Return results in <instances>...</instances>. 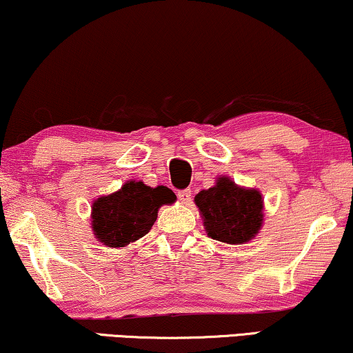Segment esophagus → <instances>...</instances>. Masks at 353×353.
<instances>
[{
  "label": "esophagus",
  "mask_w": 353,
  "mask_h": 353,
  "mask_svg": "<svg viewBox=\"0 0 353 353\" xmlns=\"http://www.w3.org/2000/svg\"><path fill=\"white\" fill-rule=\"evenodd\" d=\"M191 197H192L191 190H183L178 192V199H180V202H183V204H190Z\"/></svg>",
  "instance_id": "obj_1"
}]
</instances>
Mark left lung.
Instances as JSON below:
<instances>
[{"label":"left lung","mask_w":353,"mask_h":353,"mask_svg":"<svg viewBox=\"0 0 353 353\" xmlns=\"http://www.w3.org/2000/svg\"><path fill=\"white\" fill-rule=\"evenodd\" d=\"M205 233L226 244H245L263 225V197L255 188L239 186L230 176H216L215 185L196 194Z\"/></svg>","instance_id":"8db88e82"}]
</instances>
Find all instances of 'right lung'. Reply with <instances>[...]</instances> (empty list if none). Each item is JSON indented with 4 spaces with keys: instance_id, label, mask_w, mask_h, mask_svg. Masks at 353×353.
<instances>
[{
    "instance_id": "obj_1",
    "label": "right lung",
    "mask_w": 353,
    "mask_h": 353,
    "mask_svg": "<svg viewBox=\"0 0 353 353\" xmlns=\"http://www.w3.org/2000/svg\"><path fill=\"white\" fill-rule=\"evenodd\" d=\"M176 196L167 186L151 188L130 180L112 194L101 196L91 205V230L105 248H127L149 233L162 205Z\"/></svg>"
}]
</instances>
